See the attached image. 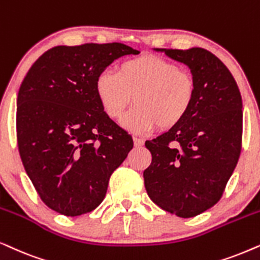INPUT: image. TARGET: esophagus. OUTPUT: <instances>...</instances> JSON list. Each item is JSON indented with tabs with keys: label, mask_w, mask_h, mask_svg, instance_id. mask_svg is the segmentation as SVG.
Returning <instances> with one entry per match:
<instances>
[{
	"label": "esophagus",
	"mask_w": 260,
	"mask_h": 260,
	"mask_svg": "<svg viewBox=\"0 0 260 260\" xmlns=\"http://www.w3.org/2000/svg\"><path fill=\"white\" fill-rule=\"evenodd\" d=\"M134 146L136 147H140V146H143L144 145V143H145V140L143 139V138H134Z\"/></svg>",
	"instance_id": "esophagus-1"
}]
</instances>
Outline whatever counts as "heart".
Instances as JSON below:
<instances>
[{
    "label": "heart",
    "mask_w": 260,
    "mask_h": 260,
    "mask_svg": "<svg viewBox=\"0 0 260 260\" xmlns=\"http://www.w3.org/2000/svg\"><path fill=\"white\" fill-rule=\"evenodd\" d=\"M95 91L103 110L117 120L133 101L136 107L123 117L122 126L134 133L178 126L192 108L196 78L189 70L154 54L127 59L116 72L102 71Z\"/></svg>",
    "instance_id": "1"
}]
</instances>
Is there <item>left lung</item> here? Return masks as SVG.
<instances>
[{
  "label": "left lung",
  "instance_id": "obj_1",
  "mask_svg": "<svg viewBox=\"0 0 260 260\" xmlns=\"http://www.w3.org/2000/svg\"><path fill=\"white\" fill-rule=\"evenodd\" d=\"M196 78L192 108L178 126L145 146L152 154L145 188L155 205L192 217L216 205L238 164L243 143V100L226 65L205 48H164Z\"/></svg>",
  "mask_w": 260,
  "mask_h": 260
}]
</instances>
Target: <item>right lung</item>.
<instances>
[{
	"instance_id": "obj_1",
	"label": "right lung",
	"mask_w": 260,
	"mask_h": 260,
	"mask_svg": "<svg viewBox=\"0 0 260 260\" xmlns=\"http://www.w3.org/2000/svg\"><path fill=\"white\" fill-rule=\"evenodd\" d=\"M139 51L120 43L55 46L32 65L17 94L20 157L38 195L54 212L78 216L105 199L133 139L103 110L99 74Z\"/></svg>"
}]
</instances>
